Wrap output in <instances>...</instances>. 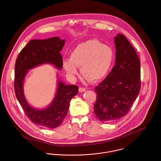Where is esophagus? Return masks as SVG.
<instances>
[{
  "label": "esophagus",
  "instance_id": "esophagus-1",
  "mask_svg": "<svg viewBox=\"0 0 161 161\" xmlns=\"http://www.w3.org/2000/svg\"><path fill=\"white\" fill-rule=\"evenodd\" d=\"M86 91V89L85 88H84V87H79V92H85Z\"/></svg>",
  "mask_w": 161,
  "mask_h": 161
}]
</instances>
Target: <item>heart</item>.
<instances>
[{
  "mask_svg": "<svg viewBox=\"0 0 161 161\" xmlns=\"http://www.w3.org/2000/svg\"><path fill=\"white\" fill-rule=\"evenodd\" d=\"M115 58L111 46L103 45L97 40H89L76 46L65 59L63 67L68 75L74 77L80 67L82 75L96 82L102 79L110 69Z\"/></svg>",
  "mask_w": 161,
  "mask_h": 161,
  "instance_id": "b5f03b06",
  "label": "heart"
}]
</instances>
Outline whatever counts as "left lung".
Masks as SVG:
<instances>
[{
    "mask_svg": "<svg viewBox=\"0 0 161 161\" xmlns=\"http://www.w3.org/2000/svg\"><path fill=\"white\" fill-rule=\"evenodd\" d=\"M115 65L107 77L95 87L97 94L93 106L97 118L110 122L126 115L141 88L140 62L126 38L118 33L114 38Z\"/></svg>",
    "mask_w": 161,
    "mask_h": 161,
    "instance_id": "left-lung-1",
    "label": "left lung"
}]
</instances>
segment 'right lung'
Instances as JSON below:
<instances>
[{"instance_id":"1","label":"right lung","mask_w":161,"mask_h":161,"mask_svg":"<svg viewBox=\"0 0 161 161\" xmlns=\"http://www.w3.org/2000/svg\"><path fill=\"white\" fill-rule=\"evenodd\" d=\"M65 40L52 37L45 40H32L20 51L15 66L14 88L17 98L25 114L35 124L49 129L59 126L66 116L70 100L78 93L79 87L66 85L57 75V89L50 104L43 108H37L27 102L23 91V82L29 70L49 64L57 69L63 68L60 54Z\"/></svg>"}]
</instances>
